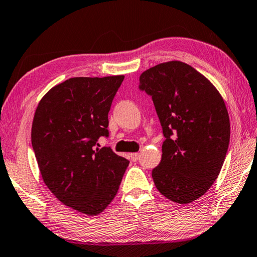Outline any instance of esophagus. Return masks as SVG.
<instances>
[{"label": "esophagus", "instance_id": "1", "mask_svg": "<svg viewBox=\"0 0 257 257\" xmlns=\"http://www.w3.org/2000/svg\"><path fill=\"white\" fill-rule=\"evenodd\" d=\"M130 159H131L133 162H137L138 160H139V154H138V153L130 154Z\"/></svg>", "mask_w": 257, "mask_h": 257}]
</instances>
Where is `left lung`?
<instances>
[{
    "label": "left lung",
    "mask_w": 257,
    "mask_h": 257,
    "mask_svg": "<svg viewBox=\"0 0 257 257\" xmlns=\"http://www.w3.org/2000/svg\"><path fill=\"white\" fill-rule=\"evenodd\" d=\"M139 80L165 138L152 171L155 186L173 202H192L214 184L226 156L230 119L224 100L206 77L179 61L154 66Z\"/></svg>",
    "instance_id": "1"
}]
</instances>
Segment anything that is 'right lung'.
Instances as JSON below:
<instances>
[{
	"instance_id": "add662e5",
	"label": "right lung",
	"mask_w": 257,
	"mask_h": 257,
	"mask_svg": "<svg viewBox=\"0 0 257 257\" xmlns=\"http://www.w3.org/2000/svg\"><path fill=\"white\" fill-rule=\"evenodd\" d=\"M124 76L70 78L51 88L35 110L32 147L42 179L65 206L88 216L116 196L130 161L110 147L108 113Z\"/></svg>"
}]
</instances>
